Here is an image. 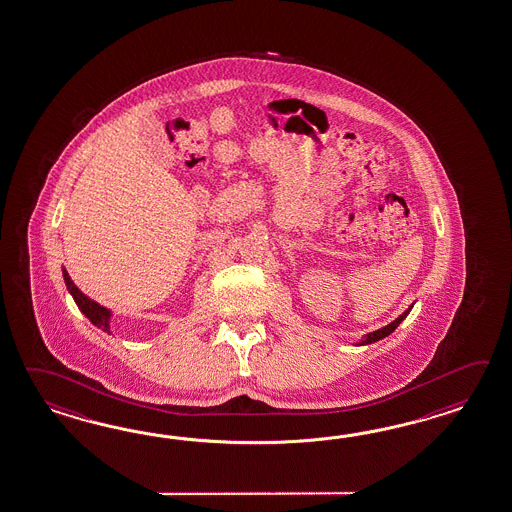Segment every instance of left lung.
<instances>
[{
  "instance_id": "1",
  "label": "left lung",
  "mask_w": 512,
  "mask_h": 512,
  "mask_svg": "<svg viewBox=\"0 0 512 512\" xmlns=\"http://www.w3.org/2000/svg\"><path fill=\"white\" fill-rule=\"evenodd\" d=\"M409 314V311L403 312L399 318H396L392 324H388L387 327H383V329H377V331H374V333H368L366 337H364V340H362L361 344H372V342H377V340H381V338L387 337V335H390L396 327H398L399 324H401V320L405 318Z\"/></svg>"
}]
</instances>
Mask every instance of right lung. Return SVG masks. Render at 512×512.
<instances>
[{
    "label": "right lung",
    "instance_id": "add662e5",
    "mask_svg": "<svg viewBox=\"0 0 512 512\" xmlns=\"http://www.w3.org/2000/svg\"><path fill=\"white\" fill-rule=\"evenodd\" d=\"M64 283H66V287L70 290V294L74 296V301L77 303L79 311L83 312L92 324L100 327L101 331L111 333V327H109L111 314H109V311L105 307H101L100 303L90 300L79 288L75 287L74 281L70 279V275L66 274V270H64Z\"/></svg>",
    "mask_w": 512,
    "mask_h": 512
}]
</instances>
